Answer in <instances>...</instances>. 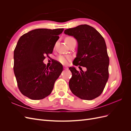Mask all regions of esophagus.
Instances as JSON below:
<instances>
[{"instance_id": "obj_1", "label": "esophagus", "mask_w": 131, "mask_h": 131, "mask_svg": "<svg viewBox=\"0 0 131 131\" xmlns=\"http://www.w3.org/2000/svg\"><path fill=\"white\" fill-rule=\"evenodd\" d=\"M63 68H64V69H65V70H68V67H66V66H64V67H63Z\"/></svg>"}]
</instances>
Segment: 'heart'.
<instances>
[{
    "label": "heart",
    "instance_id": "obj_1",
    "mask_svg": "<svg viewBox=\"0 0 131 131\" xmlns=\"http://www.w3.org/2000/svg\"><path fill=\"white\" fill-rule=\"evenodd\" d=\"M73 38L71 37H67L66 38L65 40H68V39H72ZM71 57L70 56H63V55H61V56H59L58 58H57V60L58 61L61 63L62 64H67L68 63L69 61H70L71 59Z\"/></svg>",
    "mask_w": 131,
    "mask_h": 131
}]
</instances>
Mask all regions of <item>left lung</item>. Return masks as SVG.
<instances>
[{
  "mask_svg": "<svg viewBox=\"0 0 131 131\" xmlns=\"http://www.w3.org/2000/svg\"><path fill=\"white\" fill-rule=\"evenodd\" d=\"M64 33L74 37L78 42L77 57L73 64L87 69L86 72H79L75 67H70L72 77L69 88L82 100H92L101 94L109 78V58L104 39L96 29L88 25L67 29Z\"/></svg>",
  "mask_w": 131,
  "mask_h": 131,
  "instance_id": "1",
  "label": "left lung"
}]
</instances>
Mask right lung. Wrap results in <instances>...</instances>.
<instances>
[{"mask_svg":"<svg viewBox=\"0 0 131 131\" xmlns=\"http://www.w3.org/2000/svg\"><path fill=\"white\" fill-rule=\"evenodd\" d=\"M64 29H36L20 37L14 52V71L20 92L31 100H39L52 92L63 66L54 61L46 67L43 61L52 53Z\"/></svg>","mask_w":131,"mask_h":131,"instance_id":"add662e5","label":"right lung"}]
</instances>
